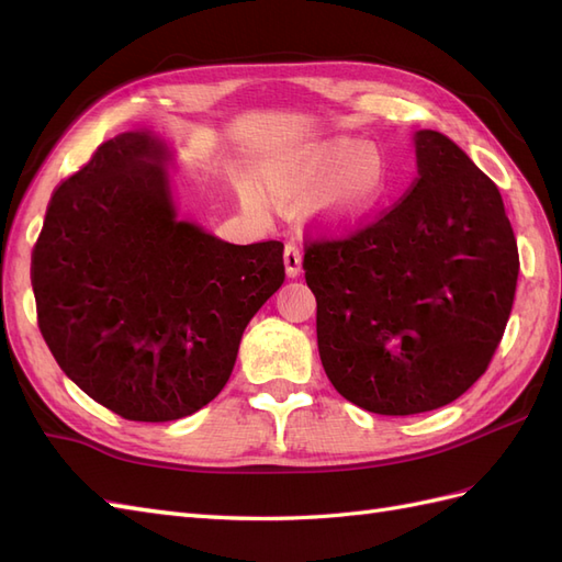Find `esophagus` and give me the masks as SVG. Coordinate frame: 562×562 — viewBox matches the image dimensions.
Segmentation results:
<instances>
[{"mask_svg": "<svg viewBox=\"0 0 562 562\" xmlns=\"http://www.w3.org/2000/svg\"><path fill=\"white\" fill-rule=\"evenodd\" d=\"M283 265H285L288 279L300 277V271H302V252H300L297 246H293V244L285 246V250H283Z\"/></svg>", "mask_w": 562, "mask_h": 562, "instance_id": "34e87169", "label": "esophagus"}]
</instances>
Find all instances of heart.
Listing matches in <instances>:
<instances>
[{"label":"heart","mask_w":562,"mask_h":562,"mask_svg":"<svg viewBox=\"0 0 562 562\" xmlns=\"http://www.w3.org/2000/svg\"><path fill=\"white\" fill-rule=\"evenodd\" d=\"M269 187L291 201L312 199V217L337 234L363 229L394 194L384 151L347 135L302 145L271 171ZM241 199L250 213H267L265 199L252 187H246Z\"/></svg>","instance_id":"1"}]
</instances>
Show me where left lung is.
Instances as JSON below:
<instances>
[{
  "label": "left lung",
  "mask_w": 562,
  "mask_h": 562,
  "mask_svg": "<svg viewBox=\"0 0 562 562\" xmlns=\"http://www.w3.org/2000/svg\"><path fill=\"white\" fill-rule=\"evenodd\" d=\"M417 182L378 223L304 252L323 370L353 405L417 415L487 370L514 307L502 194L448 135L415 133Z\"/></svg>",
  "instance_id": "8db88e82"
}]
</instances>
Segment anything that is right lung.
<instances>
[{
  "label": "right lung",
  "mask_w": 562,
  "mask_h": 562,
  "mask_svg": "<svg viewBox=\"0 0 562 562\" xmlns=\"http://www.w3.org/2000/svg\"><path fill=\"white\" fill-rule=\"evenodd\" d=\"M149 131L103 143L50 196L32 252L40 330L83 394L171 422L227 384L241 335L283 279V244L236 246L180 220Z\"/></svg>",
  "instance_id": "add662e5"
}]
</instances>
